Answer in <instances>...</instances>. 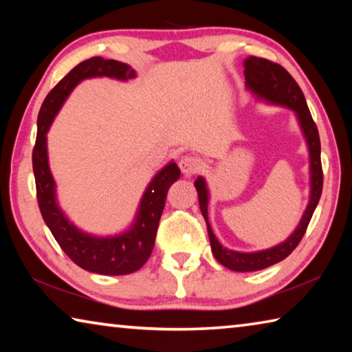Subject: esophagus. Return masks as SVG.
<instances>
[{
    "mask_svg": "<svg viewBox=\"0 0 352 352\" xmlns=\"http://www.w3.org/2000/svg\"><path fill=\"white\" fill-rule=\"evenodd\" d=\"M178 166H180V169H182L184 177H190V175L197 174V172L201 168L199 160L194 158V157H183L180 160V163H178Z\"/></svg>",
    "mask_w": 352,
    "mask_h": 352,
    "instance_id": "34e87169",
    "label": "esophagus"
}]
</instances>
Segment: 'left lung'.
I'll list each match as a JSON object with an SVG mask.
<instances>
[{
    "label": "left lung",
    "instance_id": "1",
    "mask_svg": "<svg viewBox=\"0 0 352 352\" xmlns=\"http://www.w3.org/2000/svg\"><path fill=\"white\" fill-rule=\"evenodd\" d=\"M243 74H245V87L258 100H264L267 104L287 107L289 110L295 113L296 121L305 136L307 152H309V174H311V195L305 212H302L300 223L294 230L287 239L278 243V245L259 250V252H236L223 247L217 241L216 234L212 233L211 223L208 220V204H210V190L204 177H197L194 186L199 194L200 211L204 214L205 222L208 226V236H210L211 250L214 258L226 269L234 272H256L267 269L276 262L283 261L294 252L298 243L306 233V228L311 222L312 214L318 205L321 197V189H323V170H321L320 160V136L317 126H315L311 111L307 109L305 94L298 87L294 77L285 71L281 65L273 63L267 58L250 56L243 60Z\"/></svg>",
    "mask_w": 352,
    "mask_h": 352
}]
</instances>
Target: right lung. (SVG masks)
Masks as SVG:
<instances>
[{
  "instance_id": "add662e5",
  "label": "right lung",
  "mask_w": 352,
  "mask_h": 352,
  "mask_svg": "<svg viewBox=\"0 0 352 352\" xmlns=\"http://www.w3.org/2000/svg\"><path fill=\"white\" fill-rule=\"evenodd\" d=\"M110 77L121 82L135 79L136 71L127 63L93 57L74 67L52 88L41 105L37 119V141L32 152V168L37 200L45 223L69 259L83 270L99 275H129L140 270L151 256L162 217L166 195L172 183L180 178V169L169 162L153 175L142 194L132 225L119 234L96 236L87 233L71 222L58 205L57 186L47 160L50 127L71 91L82 80Z\"/></svg>"
}]
</instances>
